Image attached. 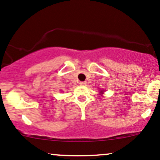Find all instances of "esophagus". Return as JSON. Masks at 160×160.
<instances>
[{"mask_svg":"<svg viewBox=\"0 0 160 160\" xmlns=\"http://www.w3.org/2000/svg\"><path fill=\"white\" fill-rule=\"evenodd\" d=\"M80 85H86V82H80Z\"/></svg>","mask_w":160,"mask_h":160,"instance_id":"34e87169","label":"esophagus"}]
</instances>
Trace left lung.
I'll return each mask as SVG.
<instances>
[{"mask_svg": "<svg viewBox=\"0 0 160 160\" xmlns=\"http://www.w3.org/2000/svg\"><path fill=\"white\" fill-rule=\"evenodd\" d=\"M102 92H103V91H101L100 92V93H102Z\"/></svg>", "mask_w": 160, "mask_h": 160, "instance_id": "8db88e82", "label": "left lung"}]
</instances>
